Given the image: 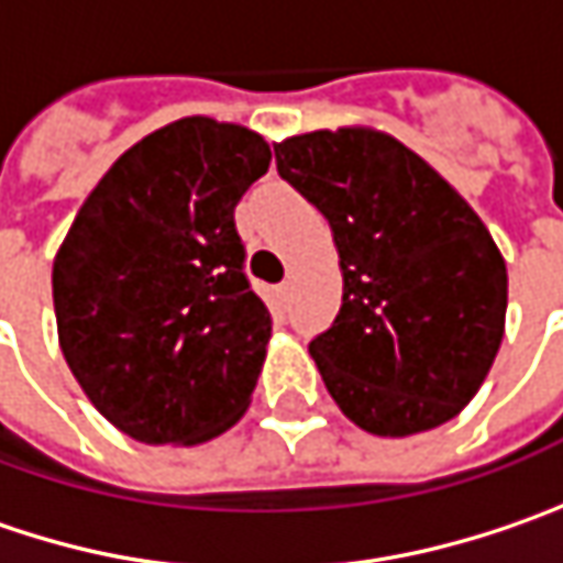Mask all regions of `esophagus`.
<instances>
[{"label": "esophagus", "instance_id": "34e87169", "mask_svg": "<svg viewBox=\"0 0 563 563\" xmlns=\"http://www.w3.org/2000/svg\"><path fill=\"white\" fill-rule=\"evenodd\" d=\"M289 289H292V283L289 280H283L280 286H277V296H280V302H286V299H289Z\"/></svg>", "mask_w": 563, "mask_h": 563}]
</instances>
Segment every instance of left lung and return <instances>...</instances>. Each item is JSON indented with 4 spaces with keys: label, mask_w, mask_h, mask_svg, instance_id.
Masks as SVG:
<instances>
[{
    "label": "left lung",
    "mask_w": 563,
    "mask_h": 563,
    "mask_svg": "<svg viewBox=\"0 0 563 563\" xmlns=\"http://www.w3.org/2000/svg\"><path fill=\"white\" fill-rule=\"evenodd\" d=\"M274 155L341 257V312L309 344L338 408L376 437L452 420L490 373L507 318V264L478 213L379 130H314Z\"/></svg>",
    "instance_id": "obj_1"
}]
</instances>
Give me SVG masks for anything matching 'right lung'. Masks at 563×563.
I'll return each mask as SVG.
<instances>
[{
    "label": "right lung",
    "instance_id": "1",
    "mask_svg": "<svg viewBox=\"0 0 563 563\" xmlns=\"http://www.w3.org/2000/svg\"><path fill=\"white\" fill-rule=\"evenodd\" d=\"M267 165L245 126L175 120L117 158L56 251L63 356L140 443H207L249 408L274 321L245 277L235 207Z\"/></svg>",
    "mask_w": 563,
    "mask_h": 563
}]
</instances>
